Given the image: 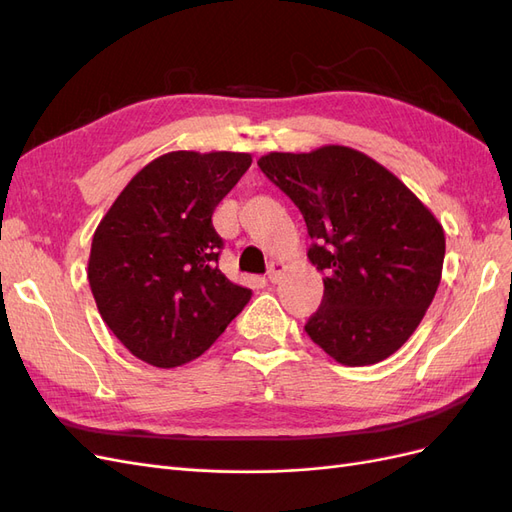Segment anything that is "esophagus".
Returning a JSON list of instances; mask_svg holds the SVG:
<instances>
[{
	"label": "esophagus",
	"instance_id": "34e87169",
	"mask_svg": "<svg viewBox=\"0 0 512 512\" xmlns=\"http://www.w3.org/2000/svg\"><path fill=\"white\" fill-rule=\"evenodd\" d=\"M282 273H284V265L282 262H277V260H273V262H269V269H267V277H269V282H280V277H282Z\"/></svg>",
	"mask_w": 512,
	"mask_h": 512
}]
</instances>
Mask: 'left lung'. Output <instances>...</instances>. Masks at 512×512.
<instances>
[{"label": "left lung", "mask_w": 512, "mask_h": 512, "mask_svg": "<svg viewBox=\"0 0 512 512\" xmlns=\"http://www.w3.org/2000/svg\"><path fill=\"white\" fill-rule=\"evenodd\" d=\"M258 166L303 213L324 297L305 331L342 365L404 346L440 286L444 228L389 168L344 145L271 151Z\"/></svg>", "instance_id": "1"}]
</instances>
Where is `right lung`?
Returning <instances> with one entry per match:
<instances>
[{
	"label": "right lung",
	"instance_id": "right-lung-1",
	"mask_svg": "<svg viewBox=\"0 0 512 512\" xmlns=\"http://www.w3.org/2000/svg\"><path fill=\"white\" fill-rule=\"evenodd\" d=\"M250 153L170 151L130 179L100 220L87 280L108 329L136 359L173 369L198 359L252 290L218 269L211 215Z\"/></svg>",
	"mask_w": 512,
	"mask_h": 512
}]
</instances>
